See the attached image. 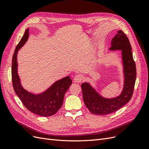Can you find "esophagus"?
<instances>
[{
    "instance_id": "34e87169",
    "label": "esophagus",
    "mask_w": 149,
    "mask_h": 149,
    "mask_svg": "<svg viewBox=\"0 0 149 149\" xmlns=\"http://www.w3.org/2000/svg\"><path fill=\"white\" fill-rule=\"evenodd\" d=\"M83 76L82 74L76 75L73 78V81L74 83H81L83 79Z\"/></svg>"
}]
</instances>
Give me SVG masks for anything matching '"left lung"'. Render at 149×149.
Masks as SVG:
<instances>
[{
    "label": "left lung",
    "instance_id": "1",
    "mask_svg": "<svg viewBox=\"0 0 149 149\" xmlns=\"http://www.w3.org/2000/svg\"><path fill=\"white\" fill-rule=\"evenodd\" d=\"M109 49L121 50L124 74L123 90L119 96L109 99L101 96L89 83L81 84L84 104L93 114L106 115L116 111L126 104L133 94L137 74L136 66L130 42L123 31L118 30L112 39Z\"/></svg>",
    "mask_w": 149,
    "mask_h": 149
}]
</instances>
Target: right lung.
<instances>
[{
  "mask_svg": "<svg viewBox=\"0 0 149 149\" xmlns=\"http://www.w3.org/2000/svg\"><path fill=\"white\" fill-rule=\"evenodd\" d=\"M29 30V29L25 30L12 57V79L13 89L24 106L30 112L41 116H51L56 114L60 109L63 102L65 93L70 87L72 81L70 76H66L53 83L45 91L37 94L29 92L22 86L17 73V57L18 51L27 41Z\"/></svg>",
  "mask_w": 149,
  "mask_h": 149,
  "instance_id": "1",
  "label": "right lung"
}]
</instances>
